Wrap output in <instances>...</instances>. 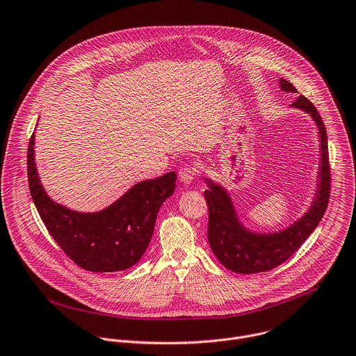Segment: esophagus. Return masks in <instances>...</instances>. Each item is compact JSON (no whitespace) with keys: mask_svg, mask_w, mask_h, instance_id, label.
<instances>
[{"mask_svg":"<svg viewBox=\"0 0 356 356\" xmlns=\"http://www.w3.org/2000/svg\"><path fill=\"white\" fill-rule=\"evenodd\" d=\"M195 175H197V170H195V168L191 166V165H186V166H183V168L179 170L180 181L184 183V184L193 183V180L195 179Z\"/></svg>","mask_w":356,"mask_h":356,"instance_id":"obj_1","label":"esophagus"}]
</instances>
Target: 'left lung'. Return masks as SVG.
Here are the masks:
<instances>
[{
    "instance_id": "obj_1",
    "label": "left lung",
    "mask_w": 356,
    "mask_h": 356,
    "mask_svg": "<svg viewBox=\"0 0 356 356\" xmlns=\"http://www.w3.org/2000/svg\"><path fill=\"white\" fill-rule=\"evenodd\" d=\"M285 92L296 93L286 79H280ZM292 107L310 114L320 137V168L316 194L307 212L291 226L273 233H257L248 229L236 213L232 198L225 187L205 177L208 190L204 191L208 204V242L219 263L239 274H257L273 270L286 261L312 234L321 220L328 198L331 172L328 166L327 131L313 103L300 95Z\"/></svg>"
}]
</instances>
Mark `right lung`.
<instances>
[{
    "label": "right lung",
    "mask_w": 356,
    "mask_h": 356,
    "mask_svg": "<svg viewBox=\"0 0 356 356\" xmlns=\"http://www.w3.org/2000/svg\"><path fill=\"white\" fill-rule=\"evenodd\" d=\"M35 133L28 148L29 190L53 239L81 268L114 273L133 267L145 253L161 205L176 187V173L140 181L99 212H78L54 202L35 163Z\"/></svg>",
    "instance_id": "obj_1"
}]
</instances>
